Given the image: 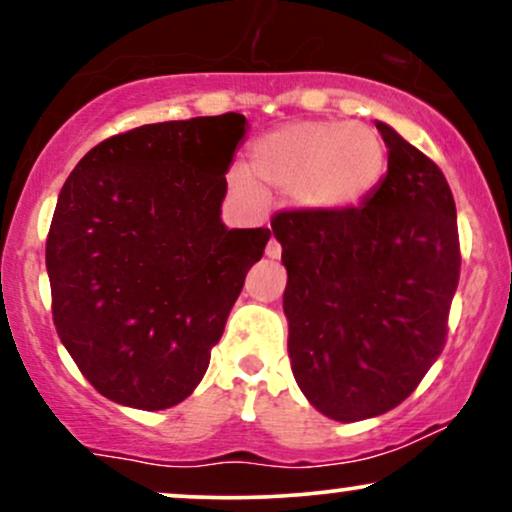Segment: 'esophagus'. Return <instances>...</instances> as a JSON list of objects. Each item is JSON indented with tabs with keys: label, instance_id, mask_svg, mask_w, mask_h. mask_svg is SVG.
Here are the masks:
<instances>
[{
	"label": "esophagus",
	"instance_id": "esophagus-1",
	"mask_svg": "<svg viewBox=\"0 0 512 512\" xmlns=\"http://www.w3.org/2000/svg\"><path fill=\"white\" fill-rule=\"evenodd\" d=\"M264 252H267L269 260H279V257H281V245H279V240H276V238L269 240L267 250H264Z\"/></svg>",
	"mask_w": 512,
	"mask_h": 512
}]
</instances>
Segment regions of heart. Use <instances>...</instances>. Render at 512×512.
Segmentation results:
<instances>
[{
    "label": "heart",
    "instance_id": "heart-1",
    "mask_svg": "<svg viewBox=\"0 0 512 512\" xmlns=\"http://www.w3.org/2000/svg\"><path fill=\"white\" fill-rule=\"evenodd\" d=\"M387 173V146L378 129L349 120L291 122L252 146L250 173L236 168L231 185L243 197L291 195L313 214L361 207Z\"/></svg>",
    "mask_w": 512,
    "mask_h": 512
}]
</instances>
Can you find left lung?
<instances>
[{
    "label": "left lung",
    "instance_id": "8db88e82",
    "mask_svg": "<svg viewBox=\"0 0 512 512\" xmlns=\"http://www.w3.org/2000/svg\"><path fill=\"white\" fill-rule=\"evenodd\" d=\"M387 175L361 207L281 211L293 378L334 421H363L402 404L448 337L460 281L450 185L431 158L385 122Z\"/></svg>",
    "mask_w": 512,
    "mask_h": 512
}]
</instances>
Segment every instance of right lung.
Returning a JSON list of instances; mask_svg holds the SVG:
<instances>
[{"instance_id":"right-lung-1","label":"right lung","mask_w":512,"mask_h":512,"mask_svg":"<svg viewBox=\"0 0 512 512\" xmlns=\"http://www.w3.org/2000/svg\"><path fill=\"white\" fill-rule=\"evenodd\" d=\"M238 113L156 122L93 146L52 216L45 264L64 349L103 397L158 411L209 368L269 228L221 221Z\"/></svg>"}]
</instances>
